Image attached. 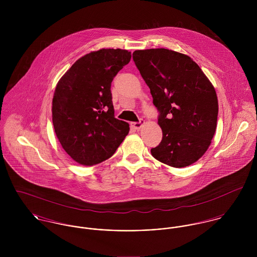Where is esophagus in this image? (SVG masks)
<instances>
[{
  "mask_svg": "<svg viewBox=\"0 0 257 257\" xmlns=\"http://www.w3.org/2000/svg\"><path fill=\"white\" fill-rule=\"evenodd\" d=\"M144 123H145V120L143 119V118H141L138 122H131V126L133 127V128H135V130H140L143 125H144Z\"/></svg>",
  "mask_w": 257,
  "mask_h": 257,
  "instance_id": "obj_1",
  "label": "esophagus"
}]
</instances>
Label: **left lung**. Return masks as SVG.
Instances as JSON below:
<instances>
[{"label": "left lung", "mask_w": 257, "mask_h": 257, "mask_svg": "<svg viewBox=\"0 0 257 257\" xmlns=\"http://www.w3.org/2000/svg\"><path fill=\"white\" fill-rule=\"evenodd\" d=\"M134 61L159 111L162 141L152 156L172 167L189 166L211 145L219 112L216 90L188 55L165 48L136 50Z\"/></svg>", "instance_id": "1"}]
</instances>
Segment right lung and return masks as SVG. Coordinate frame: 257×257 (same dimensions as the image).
<instances>
[{
	"instance_id": "obj_1",
	"label": "right lung",
	"mask_w": 257,
	"mask_h": 257,
	"mask_svg": "<svg viewBox=\"0 0 257 257\" xmlns=\"http://www.w3.org/2000/svg\"><path fill=\"white\" fill-rule=\"evenodd\" d=\"M132 58L124 49H100L79 58L58 81L52 99L56 137L77 163L91 166L115 152L130 125L114 117L110 84Z\"/></svg>"
}]
</instances>
